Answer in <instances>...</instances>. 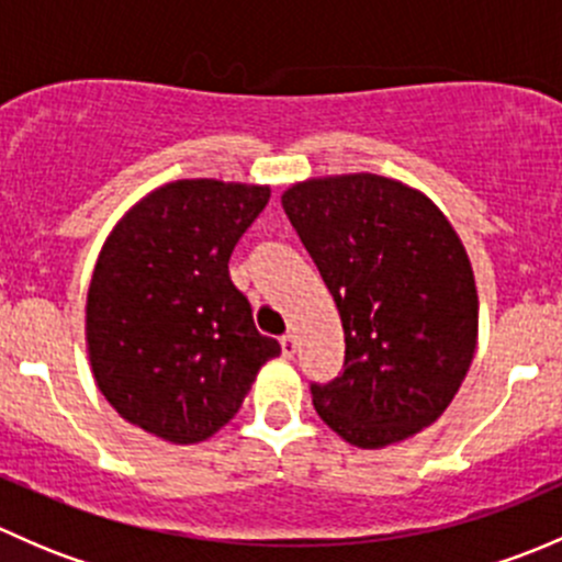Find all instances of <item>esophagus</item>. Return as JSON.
Masks as SVG:
<instances>
[{
    "label": "esophagus",
    "instance_id": "34e87169",
    "mask_svg": "<svg viewBox=\"0 0 562 562\" xmlns=\"http://www.w3.org/2000/svg\"><path fill=\"white\" fill-rule=\"evenodd\" d=\"M280 345H282V356H285V359H293V353H296V348H299L296 334H285V337L280 339Z\"/></svg>",
    "mask_w": 562,
    "mask_h": 562
}]
</instances>
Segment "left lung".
<instances>
[{"label":"left lung","mask_w":562,"mask_h":562,"mask_svg":"<svg viewBox=\"0 0 562 562\" xmlns=\"http://www.w3.org/2000/svg\"><path fill=\"white\" fill-rule=\"evenodd\" d=\"M282 209L331 291L345 370L313 386L317 416L350 446L386 449L438 422L479 342L468 249L416 187L378 173L304 179Z\"/></svg>","instance_id":"8db88e82"}]
</instances>
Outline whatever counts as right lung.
<instances>
[{
  "label": "right lung",
  "mask_w": 562,
  "mask_h": 562,
  "mask_svg": "<svg viewBox=\"0 0 562 562\" xmlns=\"http://www.w3.org/2000/svg\"><path fill=\"white\" fill-rule=\"evenodd\" d=\"M269 184L176 179L122 214L87 293V353L113 411L166 443L209 440L239 413L280 342L231 282Z\"/></svg>",
  "instance_id": "1"
}]
</instances>
